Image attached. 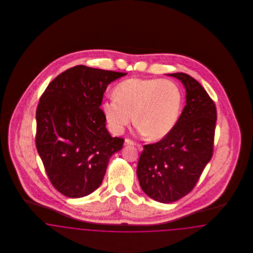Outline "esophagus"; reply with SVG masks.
I'll list each match as a JSON object with an SVG mask.
<instances>
[{"label": "esophagus", "instance_id": "esophagus-1", "mask_svg": "<svg viewBox=\"0 0 253 253\" xmlns=\"http://www.w3.org/2000/svg\"><path fill=\"white\" fill-rule=\"evenodd\" d=\"M124 145H126V146H127V145H135L139 151H141V150H142V146H141V145L136 144L134 141H132V140L129 139V138H126V139H125V141H124Z\"/></svg>", "mask_w": 253, "mask_h": 253}]
</instances>
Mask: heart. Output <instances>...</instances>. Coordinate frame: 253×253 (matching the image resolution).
Masks as SVG:
<instances>
[{"mask_svg": "<svg viewBox=\"0 0 253 253\" xmlns=\"http://www.w3.org/2000/svg\"><path fill=\"white\" fill-rule=\"evenodd\" d=\"M181 103L180 88L174 82L132 78L117 85L114 97L102 104V110L114 133L122 132L133 118L138 132L149 140H158L175 126Z\"/></svg>", "mask_w": 253, "mask_h": 253, "instance_id": "1", "label": "heart"}]
</instances>
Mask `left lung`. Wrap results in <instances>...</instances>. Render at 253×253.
I'll list each match as a JSON object with an SVG mask.
<instances>
[{
    "mask_svg": "<svg viewBox=\"0 0 253 253\" xmlns=\"http://www.w3.org/2000/svg\"><path fill=\"white\" fill-rule=\"evenodd\" d=\"M169 76L186 88V105L173 129L154 144L143 146L137 177L148 196L171 203L193 191L213 153L216 107L203 86L185 73Z\"/></svg>",
    "mask_w": 253,
    "mask_h": 253,
    "instance_id": "obj_1",
    "label": "left lung"
}]
</instances>
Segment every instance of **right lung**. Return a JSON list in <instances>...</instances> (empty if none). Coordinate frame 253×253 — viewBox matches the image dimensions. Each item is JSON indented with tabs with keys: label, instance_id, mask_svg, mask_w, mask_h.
Instances as JSON below:
<instances>
[{
	"label": "right lung",
	"instance_id": "right-lung-1",
	"mask_svg": "<svg viewBox=\"0 0 253 253\" xmlns=\"http://www.w3.org/2000/svg\"><path fill=\"white\" fill-rule=\"evenodd\" d=\"M127 73L77 65L55 78L36 111V147L49 180L67 197L96 191L110 157L124 139L113 137L100 109L109 84Z\"/></svg>",
	"mask_w": 253,
	"mask_h": 253
}]
</instances>
